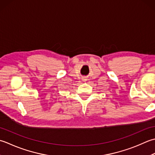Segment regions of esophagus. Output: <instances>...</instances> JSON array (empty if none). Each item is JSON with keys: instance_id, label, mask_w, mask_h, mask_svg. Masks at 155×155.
I'll return each mask as SVG.
<instances>
[{"instance_id": "esophagus-1", "label": "esophagus", "mask_w": 155, "mask_h": 155, "mask_svg": "<svg viewBox=\"0 0 155 155\" xmlns=\"http://www.w3.org/2000/svg\"><path fill=\"white\" fill-rule=\"evenodd\" d=\"M82 80H84V79H82Z\"/></svg>"}]
</instances>
